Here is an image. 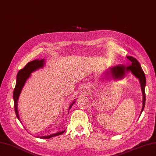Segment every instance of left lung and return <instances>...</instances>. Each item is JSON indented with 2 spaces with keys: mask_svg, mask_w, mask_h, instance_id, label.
Here are the masks:
<instances>
[{
  "mask_svg": "<svg viewBox=\"0 0 156 156\" xmlns=\"http://www.w3.org/2000/svg\"><path fill=\"white\" fill-rule=\"evenodd\" d=\"M127 58L128 59L131 64L128 66L125 67L124 66H116L112 67L110 69L111 73L114 74L115 76H119L121 75H124L126 72H131L135 76L138 78L141 86V90L143 92V108L141 110L140 114L142 113L143 111L144 110V108L145 106V101H146V94H145V86H146V77L144 72L143 71L142 68H141L140 65L138 60L135 58H133V56H127Z\"/></svg>",
  "mask_w": 156,
  "mask_h": 156,
  "instance_id": "obj_1",
  "label": "left lung"
}]
</instances>
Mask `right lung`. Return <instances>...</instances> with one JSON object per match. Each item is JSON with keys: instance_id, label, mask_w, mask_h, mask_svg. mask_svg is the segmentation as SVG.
Returning a JSON list of instances; mask_svg holds the SVG:
<instances>
[{"instance_id": "right-lung-1", "label": "right lung", "mask_w": 156, "mask_h": 156, "mask_svg": "<svg viewBox=\"0 0 156 156\" xmlns=\"http://www.w3.org/2000/svg\"><path fill=\"white\" fill-rule=\"evenodd\" d=\"M44 59H41V60H32L31 62H29V63H27L25 66L23 68V69H20L19 71V72L17 75V81H16V87L14 88L13 90V100H14V108H15V112H16V115L17 116V118L18 120L20 119V116H19L18 114V111H17V101L19 97H20V93L22 90V89L25 85V83L27 81V79L29 78L30 76V74L32 72H34V71L38 69L41 68L44 66ZM75 103L73 102L72 103V105L69 106V109L73 105V103ZM64 131H59L58 133H56L54 134H52L48 136H37V137H39L40 139H50L53 136H55L57 135H62L63 133H64Z\"/></svg>"}]
</instances>
